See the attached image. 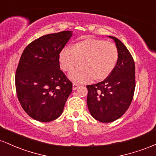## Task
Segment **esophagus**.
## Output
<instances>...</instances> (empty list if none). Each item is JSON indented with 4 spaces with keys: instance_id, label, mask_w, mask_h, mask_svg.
Listing matches in <instances>:
<instances>
[{
    "instance_id": "1",
    "label": "esophagus",
    "mask_w": 156,
    "mask_h": 156,
    "mask_svg": "<svg viewBox=\"0 0 156 156\" xmlns=\"http://www.w3.org/2000/svg\"><path fill=\"white\" fill-rule=\"evenodd\" d=\"M79 84H78V83H73V90H76V89H77L78 88V87H79Z\"/></svg>"
}]
</instances>
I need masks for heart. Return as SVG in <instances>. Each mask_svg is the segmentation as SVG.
I'll list each match as a JSON object with an SVG mask.
<instances>
[{
	"instance_id": "obj_1",
	"label": "heart",
	"mask_w": 156,
	"mask_h": 156,
	"mask_svg": "<svg viewBox=\"0 0 156 156\" xmlns=\"http://www.w3.org/2000/svg\"><path fill=\"white\" fill-rule=\"evenodd\" d=\"M118 50L112 42L88 38L79 41L72 49L65 48L59 54L62 69L70 71L80 63L81 66L71 71L69 78L73 81L84 83L92 78L105 79L112 73L118 60Z\"/></svg>"
}]
</instances>
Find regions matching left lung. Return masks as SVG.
Wrapping results in <instances>:
<instances>
[{
  "instance_id": "obj_1",
  "label": "left lung",
  "mask_w": 156,
  "mask_h": 156,
  "mask_svg": "<svg viewBox=\"0 0 156 156\" xmlns=\"http://www.w3.org/2000/svg\"><path fill=\"white\" fill-rule=\"evenodd\" d=\"M114 39L118 50L115 67L103 81L87 85V106L91 115L101 122H112L129 108L136 87L135 64L131 54L119 39Z\"/></svg>"
}]
</instances>
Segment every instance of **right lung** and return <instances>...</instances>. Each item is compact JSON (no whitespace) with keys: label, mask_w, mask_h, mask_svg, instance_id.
<instances>
[{"label":"right lung","mask_w":156,"mask_h":156,"mask_svg":"<svg viewBox=\"0 0 156 156\" xmlns=\"http://www.w3.org/2000/svg\"><path fill=\"white\" fill-rule=\"evenodd\" d=\"M64 31L39 37L23 51L16 70L15 87L23 110L36 120L60 117L73 83L60 69L59 54L72 37Z\"/></svg>","instance_id":"add662e5"}]
</instances>
